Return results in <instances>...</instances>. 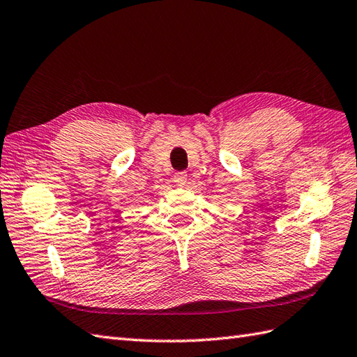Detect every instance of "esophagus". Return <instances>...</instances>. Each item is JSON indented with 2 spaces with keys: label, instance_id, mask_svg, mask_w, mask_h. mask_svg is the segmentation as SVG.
Segmentation results:
<instances>
[{
  "label": "esophagus",
  "instance_id": "1",
  "mask_svg": "<svg viewBox=\"0 0 357 357\" xmlns=\"http://www.w3.org/2000/svg\"><path fill=\"white\" fill-rule=\"evenodd\" d=\"M175 182L179 187H184L185 182H187V173L185 172L175 173Z\"/></svg>",
  "mask_w": 357,
  "mask_h": 357
}]
</instances>
